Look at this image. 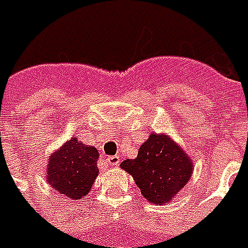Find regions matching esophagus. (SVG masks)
I'll use <instances>...</instances> for the list:
<instances>
[{"label": "esophagus", "mask_w": 248, "mask_h": 248, "mask_svg": "<svg viewBox=\"0 0 248 248\" xmlns=\"http://www.w3.org/2000/svg\"><path fill=\"white\" fill-rule=\"evenodd\" d=\"M106 162L110 165V167H118L119 165V156H116V155H113V156H109L108 159H106Z\"/></svg>", "instance_id": "1"}]
</instances>
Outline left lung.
Here are the masks:
<instances>
[{
  "mask_svg": "<svg viewBox=\"0 0 248 248\" xmlns=\"http://www.w3.org/2000/svg\"><path fill=\"white\" fill-rule=\"evenodd\" d=\"M121 167L133 176L142 195L158 205L172 201L194 170L191 158L170 135L158 133H151L140 145L138 156L124 159Z\"/></svg>",
  "mask_w": 248,
  "mask_h": 248,
  "instance_id": "left-lung-1",
  "label": "left lung"
}]
</instances>
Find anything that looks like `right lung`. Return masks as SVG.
I'll use <instances>...</instances> for the list:
<instances>
[{
	"mask_svg": "<svg viewBox=\"0 0 248 248\" xmlns=\"http://www.w3.org/2000/svg\"><path fill=\"white\" fill-rule=\"evenodd\" d=\"M99 152L73 136L59 151L53 152L47 164V181L63 197L80 200L90 192L97 178Z\"/></svg>",
	"mask_w": 248,
	"mask_h": 248,
	"instance_id": "1",
	"label": "right lung"
}]
</instances>
